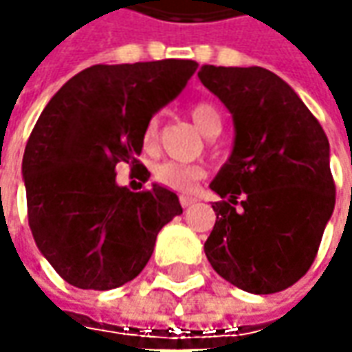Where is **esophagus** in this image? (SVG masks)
<instances>
[{"instance_id":"1","label":"esophagus","mask_w":352,"mask_h":352,"mask_svg":"<svg viewBox=\"0 0 352 352\" xmlns=\"http://www.w3.org/2000/svg\"><path fill=\"white\" fill-rule=\"evenodd\" d=\"M197 199L192 196H182L180 197V204H182V208H190L192 204H196Z\"/></svg>"}]
</instances>
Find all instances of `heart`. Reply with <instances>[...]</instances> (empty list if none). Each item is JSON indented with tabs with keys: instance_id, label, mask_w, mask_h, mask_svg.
<instances>
[{
	"instance_id": "obj_1",
	"label": "heart",
	"mask_w": 352,
	"mask_h": 352,
	"mask_svg": "<svg viewBox=\"0 0 352 352\" xmlns=\"http://www.w3.org/2000/svg\"><path fill=\"white\" fill-rule=\"evenodd\" d=\"M192 119L196 123L197 127L201 129L208 137H215L219 135L221 131V116L217 111V107H213L211 103H196L192 107ZM156 137H158V121L156 119H151L146 123V127L142 131V144L146 148L155 146ZM206 174V170L201 166H196V164H180V162H172V160H166V162H160L155 166V180L158 184H162L164 188L168 190H174V192H190L194 186H196L197 180H201Z\"/></svg>"
}]
</instances>
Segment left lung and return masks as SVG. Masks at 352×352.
<instances>
[{
	"label": "left lung",
	"instance_id": "8db88e82",
	"mask_svg": "<svg viewBox=\"0 0 352 352\" xmlns=\"http://www.w3.org/2000/svg\"><path fill=\"white\" fill-rule=\"evenodd\" d=\"M197 78L235 129L210 184L223 201L211 206L217 219L206 256L241 290H286L309 270L335 208L329 141L300 96L266 68L204 64Z\"/></svg>",
	"mask_w": 352,
	"mask_h": 352
}]
</instances>
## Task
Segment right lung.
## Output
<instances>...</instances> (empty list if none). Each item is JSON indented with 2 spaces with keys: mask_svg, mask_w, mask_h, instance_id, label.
Masks as SVG:
<instances>
[{
  "mask_svg": "<svg viewBox=\"0 0 352 352\" xmlns=\"http://www.w3.org/2000/svg\"><path fill=\"white\" fill-rule=\"evenodd\" d=\"M194 60L96 64L47 103L23 155L29 227L41 254L68 284L111 290L141 274L156 235L182 213L178 196L153 184L131 192L116 180L137 160L142 131L180 96Z\"/></svg>",
  "mask_w": 352,
  "mask_h": 352,
  "instance_id": "obj_1",
  "label": "right lung"
}]
</instances>
